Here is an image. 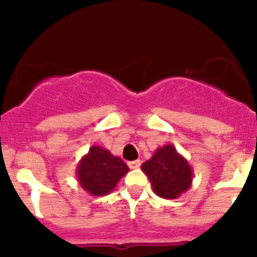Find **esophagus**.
I'll use <instances>...</instances> for the list:
<instances>
[{
    "instance_id": "34e87169",
    "label": "esophagus",
    "mask_w": 257,
    "mask_h": 257,
    "mask_svg": "<svg viewBox=\"0 0 257 257\" xmlns=\"http://www.w3.org/2000/svg\"><path fill=\"white\" fill-rule=\"evenodd\" d=\"M128 165H129V168H131V169H138V168L141 167V160H134V162H129Z\"/></svg>"
}]
</instances>
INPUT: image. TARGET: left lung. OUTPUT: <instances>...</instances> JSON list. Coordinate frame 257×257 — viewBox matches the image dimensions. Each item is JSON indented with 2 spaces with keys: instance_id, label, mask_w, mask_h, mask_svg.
Masks as SVG:
<instances>
[{
  "instance_id": "8db88e82",
  "label": "left lung",
  "mask_w": 257,
  "mask_h": 257,
  "mask_svg": "<svg viewBox=\"0 0 257 257\" xmlns=\"http://www.w3.org/2000/svg\"><path fill=\"white\" fill-rule=\"evenodd\" d=\"M142 170L150 180L153 191L163 199L179 198L189 190L193 181V168L172 144L158 148L143 163Z\"/></svg>"
}]
</instances>
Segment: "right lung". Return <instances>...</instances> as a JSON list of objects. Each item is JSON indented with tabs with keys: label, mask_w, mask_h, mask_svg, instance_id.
Masks as SVG:
<instances>
[{
	"label": "right lung",
	"mask_w": 257,
	"mask_h": 257,
	"mask_svg": "<svg viewBox=\"0 0 257 257\" xmlns=\"http://www.w3.org/2000/svg\"><path fill=\"white\" fill-rule=\"evenodd\" d=\"M129 168L119 157L98 145L89 148L76 169L79 185L93 196H103L114 190Z\"/></svg>",
	"instance_id": "1"
}]
</instances>
